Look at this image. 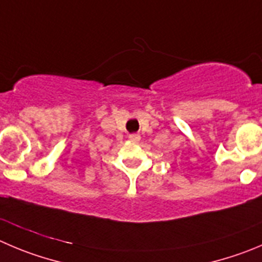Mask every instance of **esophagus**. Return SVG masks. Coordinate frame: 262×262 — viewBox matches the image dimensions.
Listing matches in <instances>:
<instances>
[{
  "mask_svg": "<svg viewBox=\"0 0 262 262\" xmlns=\"http://www.w3.org/2000/svg\"><path fill=\"white\" fill-rule=\"evenodd\" d=\"M128 139L131 141H135V143H138V141L140 140V135H139V134H131V135L128 136Z\"/></svg>",
  "mask_w": 262,
  "mask_h": 262,
  "instance_id": "34e87169",
  "label": "esophagus"
}]
</instances>
